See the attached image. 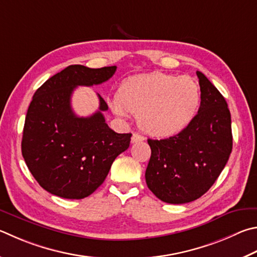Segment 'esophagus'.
<instances>
[{"label":"esophagus","instance_id":"esophagus-1","mask_svg":"<svg viewBox=\"0 0 257 257\" xmlns=\"http://www.w3.org/2000/svg\"><path fill=\"white\" fill-rule=\"evenodd\" d=\"M144 136H142V135L139 134H133L132 136V143L135 144V143H138V142H143L144 141Z\"/></svg>","mask_w":257,"mask_h":257}]
</instances>
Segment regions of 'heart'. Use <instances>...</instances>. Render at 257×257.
Wrapping results in <instances>:
<instances>
[{
    "label": "heart",
    "instance_id": "obj_1",
    "mask_svg": "<svg viewBox=\"0 0 257 257\" xmlns=\"http://www.w3.org/2000/svg\"><path fill=\"white\" fill-rule=\"evenodd\" d=\"M200 103V92L190 77L154 72L120 84L112 109L137 115L138 124L154 137H171L188 127Z\"/></svg>",
    "mask_w": 257,
    "mask_h": 257
}]
</instances>
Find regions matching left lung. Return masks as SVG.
Listing matches in <instances>:
<instances>
[{"label": "left lung", "instance_id": "obj_1", "mask_svg": "<svg viewBox=\"0 0 257 257\" xmlns=\"http://www.w3.org/2000/svg\"><path fill=\"white\" fill-rule=\"evenodd\" d=\"M201 103L188 127L173 137L148 139L151 160L145 173L148 189L173 204L194 201L211 188L232 149L231 119L225 97L197 72Z\"/></svg>", "mask_w": 257, "mask_h": 257}]
</instances>
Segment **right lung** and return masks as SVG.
Returning <instances> with one entry per match:
<instances>
[{"instance_id": "obj_1", "label": "right lung", "mask_w": 257, "mask_h": 257, "mask_svg": "<svg viewBox=\"0 0 257 257\" xmlns=\"http://www.w3.org/2000/svg\"><path fill=\"white\" fill-rule=\"evenodd\" d=\"M116 66L88 68L71 65L36 91L26 115L21 143L28 169L41 188L65 199H83L103 183L115 157L129 147L132 134H116L99 111L77 116L71 97L77 86L97 85L113 76Z\"/></svg>"}]
</instances>
